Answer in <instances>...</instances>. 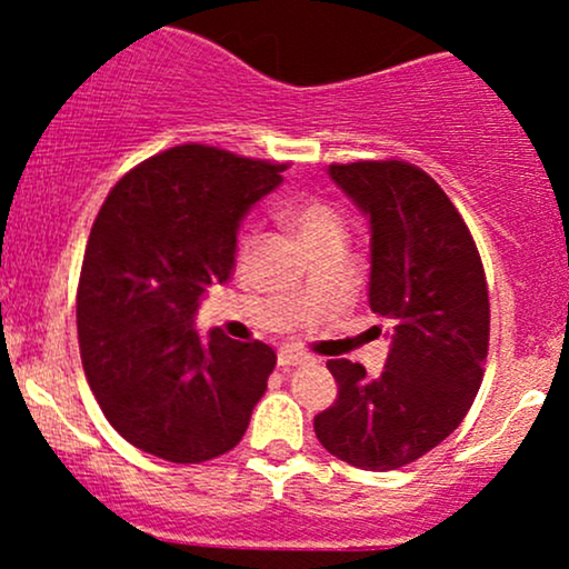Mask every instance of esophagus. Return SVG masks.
Here are the masks:
<instances>
[{
  "label": "esophagus",
  "mask_w": 569,
  "mask_h": 569,
  "mask_svg": "<svg viewBox=\"0 0 569 569\" xmlns=\"http://www.w3.org/2000/svg\"><path fill=\"white\" fill-rule=\"evenodd\" d=\"M310 361V356L302 350H293V348H280L278 350V367L283 369H291V367H299V363H307Z\"/></svg>",
  "instance_id": "1"
}]
</instances>
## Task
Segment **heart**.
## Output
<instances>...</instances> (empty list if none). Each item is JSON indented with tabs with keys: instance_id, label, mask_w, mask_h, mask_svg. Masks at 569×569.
Segmentation results:
<instances>
[{
	"instance_id": "1",
	"label": "heart",
	"mask_w": 569,
	"mask_h": 569,
	"mask_svg": "<svg viewBox=\"0 0 569 569\" xmlns=\"http://www.w3.org/2000/svg\"><path fill=\"white\" fill-rule=\"evenodd\" d=\"M286 221L293 232L299 234V240L316 251V248L329 246V243H345V219L331 202L321 198H299L286 208ZM257 246V232L243 230L238 238V259L243 262L248 253Z\"/></svg>"
}]
</instances>
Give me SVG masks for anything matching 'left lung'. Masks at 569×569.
<instances>
[{
  "label": "left lung",
  "mask_w": 569,
  "mask_h": 569,
  "mask_svg": "<svg viewBox=\"0 0 569 569\" xmlns=\"http://www.w3.org/2000/svg\"><path fill=\"white\" fill-rule=\"evenodd\" d=\"M369 219V307L390 323L380 377L329 361L337 401L316 417L318 441L363 471H393L460 426L479 393L489 348L481 257L452 200L401 160L329 166Z\"/></svg>",
  "instance_id": "left-lung-1"
}]
</instances>
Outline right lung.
<instances>
[{
	"instance_id": "add662e5",
	"label": "right lung",
	"mask_w": 569,
	"mask_h": 569,
	"mask_svg": "<svg viewBox=\"0 0 569 569\" xmlns=\"http://www.w3.org/2000/svg\"><path fill=\"white\" fill-rule=\"evenodd\" d=\"M286 162L184 143L112 187L90 230L77 289L82 369L122 439L168 462H206L243 439L276 350L211 329L194 312L232 276L238 227Z\"/></svg>"
}]
</instances>
